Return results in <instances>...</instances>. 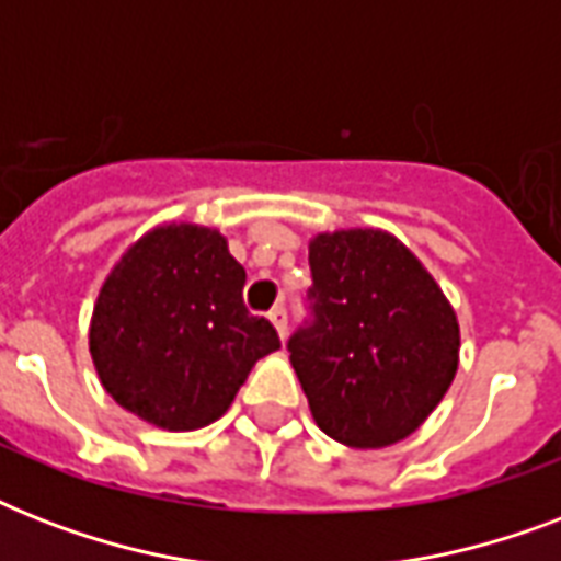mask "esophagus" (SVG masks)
Here are the masks:
<instances>
[{
  "instance_id": "1",
  "label": "esophagus",
  "mask_w": 561,
  "mask_h": 561,
  "mask_svg": "<svg viewBox=\"0 0 561 561\" xmlns=\"http://www.w3.org/2000/svg\"><path fill=\"white\" fill-rule=\"evenodd\" d=\"M267 317H271L273 329H276L282 341H285V337H288V311H285V308H282V306H276Z\"/></svg>"
}]
</instances>
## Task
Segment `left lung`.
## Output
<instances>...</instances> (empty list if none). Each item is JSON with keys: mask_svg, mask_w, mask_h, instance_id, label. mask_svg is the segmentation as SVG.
Here are the masks:
<instances>
[{"mask_svg": "<svg viewBox=\"0 0 561 561\" xmlns=\"http://www.w3.org/2000/svg\"><path fill=\"white\" fill-rule=\"evenodd\" d=\"M308 264L314 323L288 350L317 427L350 448L401 443L460 367L457 311L387 229L317 232Z\"/></svg>", "mask_w": 561, "mask_h": 561, "instance_id": "left-lung-1", "label": "left lung"}]
</instances>
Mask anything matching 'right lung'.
<instances>
[{"mask_svg":"<svg viewBox=\"0 0 561 561\" xmlns=\"http://www.w3.org/2000/svg\"><path fill=\"white\" fill-rule=\"evenodd\" d=\"M244 282L215 227L180 220L136 238L92 308L101 387L162 431H197L224 416L255 360L279 350L276 329L247 314Z\"/></svg>","mask_w":561,"mask_h":561,"instance_id":"obj_1","label":"right lung"}]
</instances>
